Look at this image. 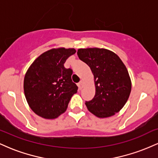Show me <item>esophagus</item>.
<instances>
[{"label":"esophagus","instance_id":"esophagus-1","mask_svg":"<svg viewBox=\"0 0 158 158\" xmlns=\"http://www.w3.org/2000/svg\"><path fill=\"white\" fill-rule=\"evenodd\" d=\"M78 87H79V89H81V88H83V81H79V83H78Z\"/></svg>","mask_w":158,"mask_h":158}]
</instances>
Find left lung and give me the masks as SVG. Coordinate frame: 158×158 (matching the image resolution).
I'll return each mask as SVG.
<instances>
[{
	"instance_id": "1",
	"label": "left lung",
	"mask_w": 158,
	"mask_h": 158,
	"mask_svg": "<svg viewBox=\"0 0 158 158\" xmlns=\"http://www.w3.org/2000/svg\"><path fill=\"white\" fill-rule=\"evenodd\" d=\"M77 55L91 69L95 80V96L85 102L89 111L100 118L119 112L131 90L129 74L122 60L106 49H79Z\"/></svg>"
}]
</instances>
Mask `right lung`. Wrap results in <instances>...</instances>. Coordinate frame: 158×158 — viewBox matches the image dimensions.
I'll return each mask as SVG.
<instances>
[{
  "instance_id": "1",
  "label": "right lung",
  "mask_w": 158,
  "mask_h": 158,
  "mask_svg": "<svg viewBox=\"0 0 158 158\" xmlns=\"http://www.w3.org/2000/svg\"><path fill=\"white\" fill-rule=\"evenodd\" d=\"M75 49H52L39 56L28 69L23 90L30 108L45 119H55L68 108L78 87L71 79L73 70L64 64Z\"/></svg>"
}]
</instances>
